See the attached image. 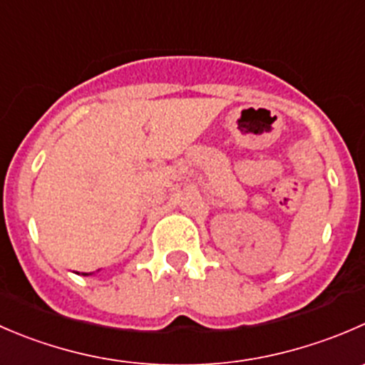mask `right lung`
<instances>
[{"mask_svg":"<svg viewBox=\"0 0 365 365\" xmlns=\"http://www.w3.org/2000/svg\"><path fill=\"white\" fill-rule=\"evenodd\" d=\"M81 274H83V277H88V274H93V272H81Z\"/></svg>","mask_w":365,"mask_h":365,"instance_id":"right-lung-1","label":"right lung"}]
</instances>
